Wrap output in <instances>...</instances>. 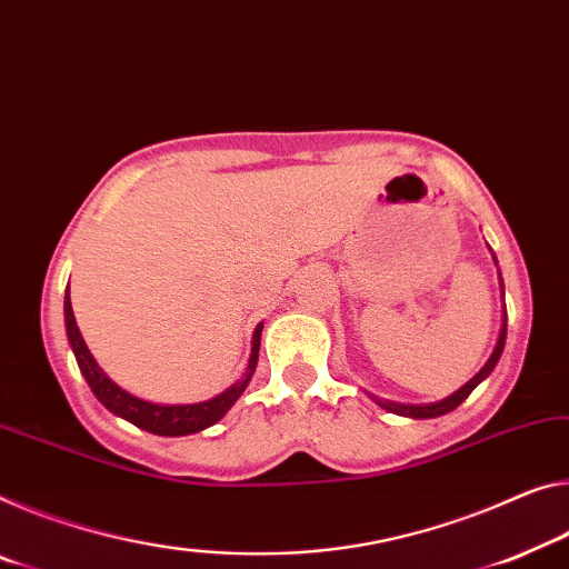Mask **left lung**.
<instances>
[{"mask_svg":"<svg viewBox=\"0 0 569 569\" xmlns=\"http://www.w3.org/2000/svg\"><path fill=\"white\" fill-rule=\"evenodd\" d=\"M503 345H507V309H503V323H501V333H499V341H496L493 355L489 357V362L481 367V372L476 375L471 382H466L461 390L450 395V398L440 400V402H432V405H398V402H385V400H377V402H380L385 410H392L398 415H408V418H438V415H446L450 410H456L458 405H461L468 398V395H471L476 387H479V382H483L486 377L493 372V367H496V362H499V357L503 351Z\"/></svg>","mask_w":569,"mask_h":569,"instance_id":"obj_1","label":"left lung"}]
</instances>
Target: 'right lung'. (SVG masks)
<instances>
[{"mask_svg": "<svg viewBox=\"0 0 569 569\" xmlns=\"http://www.w3.org/2000/svg\"><path fill=\"white\" fill-rule=\"evenodd\" d=\"M66 329H68V341L73 347V355L78 359L80 372H83L86 382L98 400H101L108 410L121 415L129 422H133L137 428H143L154 436H189V432H200L204 428H210L218 422L224 412H228L236 400L246 392V387L250 382L252 372H256L258 365V349H260V331H263V323H258L256 333H252V349H250V362L246 369V377L240 382H236L230 390H224L218 398L207 400V402H197V405H154V402H143L139 398H133L126 390H121L119 385L108 380L103 375V369L98 367V362L90 355V349L86 347L83 337H80V329L73 317V306H70V293L66 291Z\"/></svg>", "mask_w": 569, "mask_h": 569, "instance_id": "add662e5", "label": "right lung"}]
</instances>
